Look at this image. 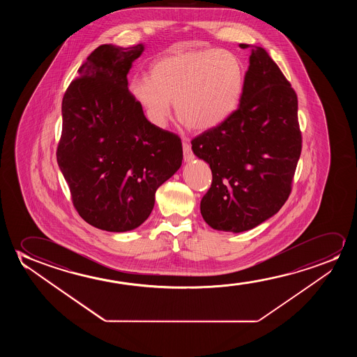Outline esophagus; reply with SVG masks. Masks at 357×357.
Returning <instances> with one entry per match:
<instances>
[{"mask_svg":"<svg viewBox=\"0 0 357 357\" xmlns=\"http://www.w3.org/2000/svg\"><path fill=\"white\" fill-rule=\"evenodd\" d=\"M183 153H184V161L190 162L194 160V155H192V151H191L190 144L186 142V140L183 142Z\"/></svg>","mask_w":357,"mask_h":357,"instance_id":"obj_1","label":"esophagus"}]
</instances>
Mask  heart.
<instances>
[{
  "instance_id": "1",
  "label": "heart",
  "mask_w": 357,
  "mask_h": 357,
  "mask_svg": "<svg viewBox=\"0 0 357 357\" xmlns=\"http://www.w3.org/2000/svg\"><path fill=\"white\" fill-rule=\"evenodd\" d=\"M245 68L228 50L176 51L155 61L150 75L129 83V93L155 127H166L172 101L176 117L194 130H210L234 112Z\"/></svg>"
}]
</instances>
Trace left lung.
I'll return each mask as SVG.
<instances>
[{"instance_id": "1", "label": "left lung", "mask_w": 357, "mask_h": 357, "mask_svg": "<svg viewBox=\"0 0 357 357\" xmlns=\"http://www.w3.org/2000/svg\"><path fill=\"white\" fill-rule=\"evenodd\" d=\"M239 46L251 51L239 106L191 142L212 171L201 215L211 228L231 233L252 229L282 208L301 153L294 89L266 50Z\"/></svg>"}]
</instances>
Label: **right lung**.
Here are the masks:
<instances>
[{"label": "right lung", "instance_id": "1", "mask_svg": "<svg viewBox=\"0 0 357 357\" xmlns=\"http://www.w3.org/2000/svg\"><path fill=\"white\" fill-rule=\"evenodd\" d=\"M144 50V44L98 46L62 101L59 169L79 215L107 231L142 225L158 186L183 160L181 139L149 122L129 93L128 73Z\"/></svg>", "mask_w": 357, "mask_h": 357}]
</instances>
